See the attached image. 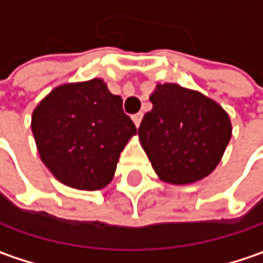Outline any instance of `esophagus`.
<instances>
[{
  "label": "esophagus",
  "mask_w": 263,
  "mask_h": 263,
  "mask_svg": "<svg viewBox=\"0 0 263 263\" xmlns=\"http://www.w3.org/2000/svg\"><path fill=\"white\" fill-rule=\"evenodd\" d=\"M132 120H133V122H135V125H136V127H139V124H141L142 121V114H136V115H133V117H132Z\"/></svg>",
  "instance_id": "34e87169"
}]
</instances>
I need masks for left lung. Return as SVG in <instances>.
<instances>
[{"label":"left lung","instance_id":"left-lung-1","mask_svg":"<svg viewBox=\"0 0 263 263\" xmlns=\"http://www.w3.org/2000/svg\"><path fill=\"white\" fill-rule=\"evenodd\" d=\"M153 109L138 130L143 151L164 182L184 185L208 177L232 136L228 112L202 92L157 84Z\"/></svg>","mask_w":263,"mask_h":263}]
</instances>
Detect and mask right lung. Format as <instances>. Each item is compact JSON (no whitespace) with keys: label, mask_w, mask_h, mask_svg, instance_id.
<instances>
[{"label":"right lung","mask_w":263,"mask_h":263,"mask_svg":"<svg viewBox=\"0 0 263 263\" xmlns=\"http://www.w3.org/2000/svg\"><path fill=\"white\" fill-rule=\"evenodd\" d=\"M31 130L52 175L89 192L112 181L121 151L138 133L121 97L99 78L53 88L35 106Z\"/></svg>","instance_id":"1"}]
</instances>
